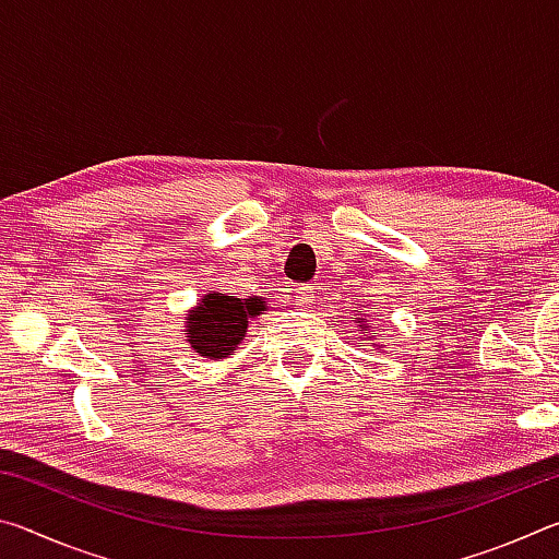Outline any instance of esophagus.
Here are the masks:
<instances>
[{
    "mask_svg": "<svg viewBox=\"0 0 559 559\" xmlns=\"http://www.w3.org/2000/svg\"><path fill=\"white\" fill-rule=\"evenodd\" d=\"M316 286H310V283H302V286L293 288V302H296L298 308H306L310 302L316 300Z\"/></svg>",
    "mask_w": 559,
    "mask_h": 559,
    "instance_id": "obj_1",
    "label": "esophagus"
}]
</instances>
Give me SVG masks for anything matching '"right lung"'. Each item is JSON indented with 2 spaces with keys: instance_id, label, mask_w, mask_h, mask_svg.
<instances>
[{
  "instance_id": "1",
  "label": "right lung",
  "mask_w": 559,
  "mask_h": 559,
  "mask_svg": "<svg viewBox=\"0 0 559 559\" xmlns=\"http://www.w3.org/2000/svg\"><path fill=\"white\" fill-rule=\"evenodd\" d=\"M263 310L261 298H234L226 293L204 296L187 318V337L202 357H226L246 335L249 318Z\"/></svg>"
}]
</instances>
